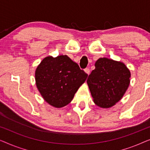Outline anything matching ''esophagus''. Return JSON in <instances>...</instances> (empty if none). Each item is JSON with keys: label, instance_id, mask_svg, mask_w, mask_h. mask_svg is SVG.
<instances>
[{"label": "esophagus", "instance_id": "34e87169", "mask_svg": "<svg viewBox=\"0 0 150 150\" xmlns=\"http://www.w3.org/2000/svg\"><path fill=\"white\" fill-rule=\"evenodd\" d=\"M84 71H85L86 73H87L88 75L90 74V69L88 68H86V69H84Z\"/></svg>", "mask_w": 150, "mask_h": 150}]
</instances>
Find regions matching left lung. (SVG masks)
Here are the masks:
<instances>
[{
	"label": "left lung",
	"mask_w": 150,
	"mask_h": 150,
	"mask_svg": "<svg viewBox=\"0 0 150 150\" xmlns=\"http://www.w3.org/2000/svg\"><path fill=\"white\" fill-rule=\"evenodd\" d=\"M130 72L123 62L100 58L87 83L97 106L109 108L121 100L130 84Z\"/></svg>",
	"instance_id": "1"
}]
</instances>
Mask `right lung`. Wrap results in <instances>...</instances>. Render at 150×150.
I'll return each instance as SVG.
<instances>
[{
  "label": "right lung",
  "instance_id": "right-lung-1",
  "mask_svg": "<svg viewBox=\"0 0 150 150\" xmlns=\"http://www.w3.org/2000/svg\"><path fill=\"white\" fill-rule=\"evenodd\" d=\"M88 74L66 55L43 59L35 71L36 85L44 100L56 108L71 103Z\"/></svg>",
  "mask_w": 150,
  "mask_h": 150
}]
</instances>
